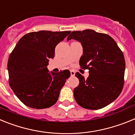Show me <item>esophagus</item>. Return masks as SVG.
<instances>
[{
	"label": "esophagus",
	"mask_w": 135,
	"mask_h": 135,
	"mask_svg": "<svg viewBox=\"0 0 135 135\" xmlns=\"http://www.w3.org/2000/svg\"><path fill=\"white\" fill-rule=\"evenodd\" d=\"M70 74H71V76H75V71L73 70H70Z\"/></svg>",
	"instance_id": "1"
}]
</instances>
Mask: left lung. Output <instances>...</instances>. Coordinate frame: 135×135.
Here are the masks:
<instances>
[{
  "mask_svg": "<svg viewBox=\"0 0 135 135\" xmlns=\"http://www.w3.org/2000/svg\"><path fill=\"white\" fill-rule=\"evenodd\" d=\"M71 39L82 45L83 55L80 65L89 70L87 79L78 72L75 74L80 82L74 90L75 100L86 109L104 108L116 99L123 88V53L112 37L93 30L74 31L67 40Z\"/></svg>",
  "mask_w": 135,
  "mask_h": 135,
  "instance_id": "left-lung-1",
  "label": "left lung"
}]
</instances>
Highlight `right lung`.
I'll return each mask as SVG.
<instances>
[{"label":"right lung","mask_w":135,"mask_h":135,"mask_svg":"<svg viewBox=\"0 0 135 135\" xmlns=\"http://www.w3.org/2000/svg\"><path fill=\"white\" fill-rule=\"evenodd\" d=\"M70 31H39L23 36L8 59L9 85L19 99L34 109L49 108L57 102L60 90L70 74L47 69L57 44Z\"/></svg>","instance_id":"obj_1"}]
</instances>
